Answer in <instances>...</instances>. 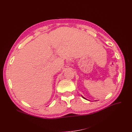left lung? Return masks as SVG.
<instances>
[{
    "label": "left lung",
    "mask_w": 132,
    "mask_h": 132,
    "mask_svg": "<svg viewBox=\"0 0 132 132\" xmlns=\"http://www.w3.org/2000/svg\"><path fill=\"white\" fill-rule=\"evenodd\" d=\"M82 97H83V99H86V98H85V97H83V96H82ZM86 100H87V99H86Z\"/></svg>",
    "instance_id": "8db88e82"
}]
</instances>
